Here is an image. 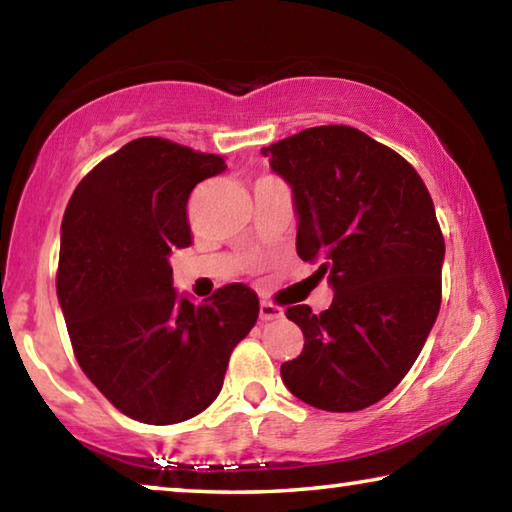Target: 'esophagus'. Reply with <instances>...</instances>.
<instances>
[{
	"instance_id": "obj_1",
	"label": "esophagus",
	"mask_w": 512,
	"mask_h": 512,
	"mask_svg": "<svg viewBox=\"0 0 512 512\" xmlns=\"http://www.w3.org/2000/svg\"><path fill=\"white\" fill-rule=\"evenodd\" d=\"M282 316H284L282 307L273 305V302H262V305H259V320H262V323H268V320H280Z\"/></svg>"
}]
</instances>
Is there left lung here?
I'll use <instances>...</instances> for the list:
<instances>
[{"label":"left lung","instance_id":"left-lung-1","mask_svg":"<svg viewBox=\"0 0 512 512\" xmlns=\"http://www.w3.org/2000/svg\"><path fill=\"white\" fill-rule=\"evenodd\" d=\"M293 189L296 248L334 289L329 309L293 305L305 334L282 379L316 409L350 413L400 384L436 323L445 239L400 153L350 126H316L262 149Z\"/></svg>","mask_w":512,"mask_h":512}]
</instances>
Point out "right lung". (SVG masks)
<instances>
[{"label": "right lung", "mask_w": 512, "mask_h": 512, "mask_svg": "<svg viewBox=\"0 0 512 512\" xmlns=\"http://www.w3.org/2000/svg\"><path fill=\"white\" fill-rule=\"evenodd\" d=\"M221 171V155L140 137L101 160L65 207L56 291L74 357L115 409L144 424L205 411L257 323L246 284L201 305L171 287V248L192 244L189 194Z\"/></svg>", "instance_id": "obj_1"}]
</instances>
